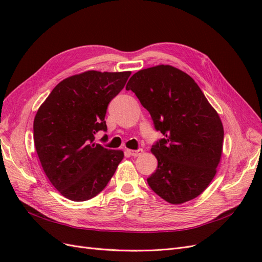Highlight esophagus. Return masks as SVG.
Instances as JSON below:
<instances>
[{
  "label": "esophagus",
  "mask_w": 262,
  "mask_h": 262,
  "mask_svg": "<svg viewBox=\"0 0 262 262\" xmlns=\"http://www.w3.org/2000/svg\"><path fill=\"white\" fill-rule=\"evenodd\" d=\"M126 153H129V155L133 156V157H137V156H140L142 153H143V149L142 148H139V149H126Z\"/></svg>",
  "instance_id": "obj_1"
}]
</instances>
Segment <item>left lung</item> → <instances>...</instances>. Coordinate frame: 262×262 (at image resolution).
Returning <instances> with one entry per match:
<instances>
[{
    "mask_svg": "<svg viewBox=\"0 0 262 262\" xmlns=\"http://www.w3.org/2000/svg\"><path fill=\"white\" fill-rule=\"evenodd\" d=\"M125 90L137 95L164 136L150 148L158 165L148 186L171 204L194 199L210 185L221 160L224 130L215 109L192 77L171 66L139 71Z\"/></svg>",
    "mask_w": 262,
    "mask_h": 262,
    "instance_id": "obj_1",
    "label": "left lung"
}]
</instances>
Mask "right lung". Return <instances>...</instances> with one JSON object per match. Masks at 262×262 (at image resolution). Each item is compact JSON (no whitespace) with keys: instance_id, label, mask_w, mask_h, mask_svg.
Masks as SVG:
<instances>
[{"instance_id":"right-lung-1","label":"right lung","mask_w":262,"mask_h":262,"mask_svg":"<svg viewBox=\"0 0 262 262\" xmlns=\"http://www.w3.org/2000/svg\"><path fill=\"white\" fill-rule=\"evenodd\" d=\"M130 74L87 71L70 76L39 107L35 147L47 177L67 199L80 202L97 195L122 161V150L95 143V134L107 131V107Z\"/></svg>"}]
</instances>
